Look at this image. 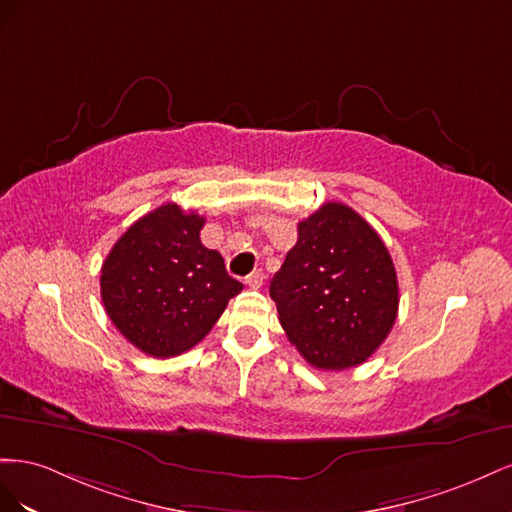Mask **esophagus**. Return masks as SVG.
Wrapping results in <instances>:
<instances>
[{
    "mask_svg": "<svg viewBox=\"0 0 512 512\" xmlns=\"http://www.w3.org/2000/svg\"><path fill=\"white\" fill-rule=\"evenodd\" d=\"M248 287H251V289H259L261 285H264V272H261V270H255L253 274H248L246 276V281H244Z\"/></svg>",
    "mask_w": 512,
    "mask_h": 512,
    "instance_id": "obj_1",
    "label": "esophagus"
}]
</instances>
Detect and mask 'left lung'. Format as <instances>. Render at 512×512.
<instances>
[{
    "label": "left lung",
    "mask_w": 512,
    "mask_h": 512,
    "mask_svg": "<svg viewBox=\"0 0 512 512\" xmlns=\"http://www.w3.org/2000/svg\"><path fill=\"white\" fill-rule=\"evenodd\" d=\"M279 321L321 371L358 367L382 345L399 311L392 257L345 203L328 201L298 223V242L270 283Z\"/></svg>",
    "instance_id": "obj_1"
}]
</instances>
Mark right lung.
<instances>
[{
	"mask_svg": "<svg viewBox=\"0 0 512 512\" xmlns=\"http://www.w3.org/2000/svg\"><path fill=\"white\" fill-rule=\"evenodd\" d=\"M203 223V216L165 203L130 225L102 264L105 311L143 354L188 352L242 291L221 253L201 244Z\"/></svg>",
	"mask_w": 512,
	"mask_h": 512,
	"instance_id": "add662e5",
	"label": "right lung"
}]
</instances>
